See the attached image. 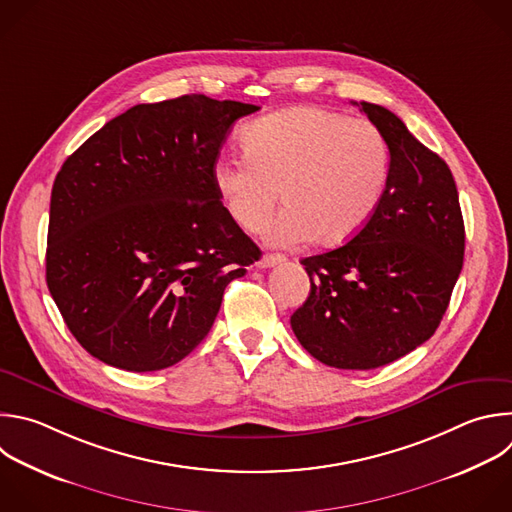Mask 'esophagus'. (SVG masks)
Returning <instances> with one entry per match:
<instances>
[{"label": "esophagus", "mask_w": 512, "mask_h": 512, "mask_svg": "<svg viewBox=\"0 0 512 512\" xmlns=\"http://www.w3.org/2000/svg\"><path fill=\"white\" fill-rule=\"evenodd\" d=\"M283 261H285L283 255H279V253H269V255H263V257L259 259V267H261V269H269V267H275V265H279V263H283Z\"/></svg>", "instance_id": "esophagus-1"}]
</instances>
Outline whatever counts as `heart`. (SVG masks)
<instances>
[{
    "instance_id": "obj_1",
    "label": "heart",
    "mask_w": 512,
    "mask_h": 512,
    "mask_svg": "<svg viewBox=\"0 0 512 512\" xmlns=\"http://www.w3.org/2000/svg\"><path fill=\"white\" fill-rule=\"evenodd\" d=\"M245 156L213 166V185L229 217L249 233L271 227L275 245L315 241L335 247L376 215L390 183L392 148L368 120L319 108H287L243 130Z\"/></svg>"
}]
</instances>
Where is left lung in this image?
Instances as JSON below:
<instances>
[{
  "instance_id": "1",
  "label": "left lung",
  "mask_w": 512,
  "mask_h": 512,
  "mask_svg": "<svg viewBox=\"0 0 512 512\" xmlns=\"http://www.w3.org/2000/svg\"><path fill=\"white\" fill-rule=\"evenodd\" d=\"M358 106L390 142L388 191L350 243L301 259L311 291L291 315L299 344L339 370H374L428 342L464 261V221L448 164L388 108Z\"/></svg>"
}]
</instances>
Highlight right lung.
<instances>
[{
  "mask_svg": "<svg viewBox=\"0 0 512 512\" xmlns=\"http://www.w3.org/2000/svg\"><path fill=\"white\" fill-rule=\"evenodd\" d=\"M259 106L187 94L138 104L66 158L52 187L46 281L78 344L126 372L179 364L211 331L259 247L213 166Z\"/></svg>",
  "mask_w": 512,
  "mask_h": 512,
  "instance_id": "obj_1",
  "label": "right lung"
}]
</instances>
